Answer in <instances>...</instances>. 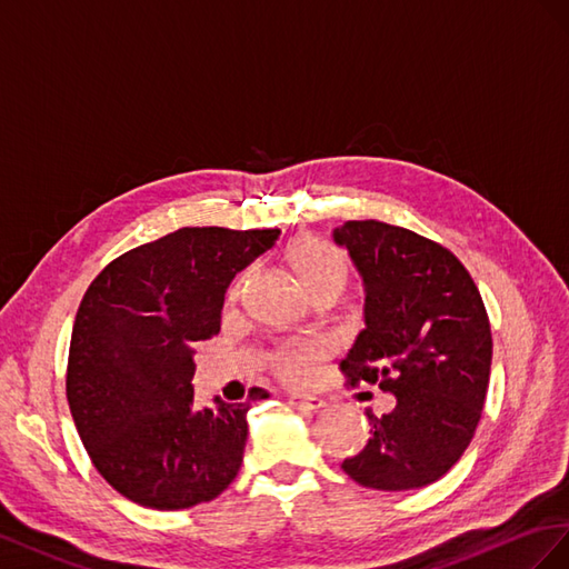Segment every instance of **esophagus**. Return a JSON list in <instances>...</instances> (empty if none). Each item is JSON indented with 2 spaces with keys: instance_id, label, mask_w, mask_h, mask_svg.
<instances>
[{
  "instance_id": "34e87169",
  "label": "esophagus",
  "mask_w": 569,
  "mask_h": 569,
  "mask_svg": "<svg viewBox=\"0 0 569 569\" xmlns=\"http://www.w3.org/2000/svg\"><path fill=\"white\" fill-rule=\"evenodd\" d=\"M288 405L300 412H319L327 402H323L321 398H312V396H290Z\"/></svg>"
}]
</instances>
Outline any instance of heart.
Segmentation results:
<instances>
[{"label": "heart", "mask_w": 569, "mask_h": 569, "mask_svg": "<svg viewBox=\"0 0 569 569\" xmlns=\"http://www.w3.org/2000/svg\"><path fill=\"white\" fill-rule=\"evenodd\" d=\"M288 264L298 276L312 298L321 293H338L346 283V262L340 252L317 236H300L288 248ZM250 279V271H242L231 283L229 296L238 298ZM336 352V340L329 336H312L288 340L271 355V369L276 377L290 386H305L317 377V369L323 360Z\"/></svg>", "instance_id": "heart-1"}]
</instances>
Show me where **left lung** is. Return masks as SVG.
Wrapping results in <instances>:
<instances>
[{
    "mask_svg": "<svg viewBox=\"0 0 569 569\" xmlns=\"http://www.w3.org/2000/svg\"><path fill=\"white\" fill-rule=\"evenodd\" d=\"M367 283L365 321L340 360L350 386L377 383L396 410L371 415V438L343 472L379 491L441 479L477 431L491 375V323L479 288L441 242L383 221L333 231Z\"/></svg>",
    "mask_w": 569,
    "mask_h": 569,
    "instance_id": "obj_1",
    "label": "left lung"
}]
</instances>
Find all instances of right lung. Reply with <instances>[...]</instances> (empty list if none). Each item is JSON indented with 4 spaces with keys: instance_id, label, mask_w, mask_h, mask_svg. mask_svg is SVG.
Segmentation results:
<instances>
[{
    "instance_id": "add662e5",
    "label": "right lung",
    "mask_w": 569,
    "mask_h": 569,
    "mask_svg": "<svg viewBox=\"0 0 569 569\" xmlns=\"http://www.w3.org/2000/svg\"><path fill=\"white\" fill-rule=\"evenodd\" d=\"M279 233L186 226L113 259L80 300L69 408L97 472L138 506L192 508L236 479L267 391L194 405L192 343L219 333L226 288Z\"/></svg>"
}]
</instances>
